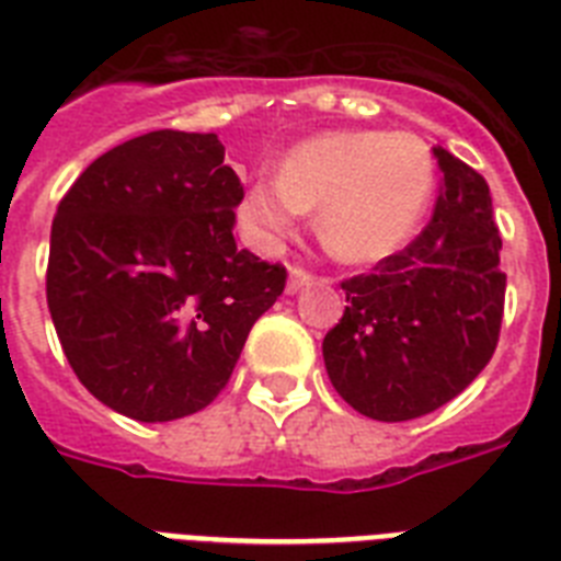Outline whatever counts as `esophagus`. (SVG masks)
<instances>
[{"instance_id": "34e87169", "label": "esophagus", "mask_w": 561, "mask_h": 561, "mask_svg": "<svg viewBox=\"0 0 561 561\" xmlns=\"http://www.w3.org/2000/svg\"><path fill=\"white\" fill-rule=\"evenodd\" d=\"M313 282V273H308L305 267H290V276H288V294H296L299 288L310 285Z\"/></svg>"}]
</instances>
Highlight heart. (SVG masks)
Returning a JSON list of instances; mask_svg holds the SVG:
<instances>
[{
    "mask_svg": "<svg viewBox=\"0 0 561 561\" xmlns=\"http://www.w3.org/2000/svg\"><path fill=\"white\" fill-rule=\"evenodd\" d=\"M433 182L436 162L419 136L331 130L296 145L282 173H256L239 193L237 219L256 251L273 253L305 210L322 208L328 251L345 262H376L411 239Z\"/></svg>",
    "mask_w": 561,
    "mask_h": 561,
    "instance_id": "heart-1",
    "label": "heart"
}]
</instances>
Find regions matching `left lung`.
I'll list each match as a JSON object with an SVG mask.
<instances>
[{
	"instance_id": "left-lung-1",
	"label": "left lung",
	"mask_w": 561,
	"mask_h": 561,
	"mask_svg": "<svg viewBox=\"0 0 561 561\" xmlns=\"http://www.w3.org/2000/svg\"><path fill=\"white\" fill-rule=\"evenodd\" d=\"M442 185L404 251L342 282L347 308L322 342L333 388L376 422L436 411L491 362L505 313L502 239L488 182L433 148Z\"/></svg>"
}]
</instances>
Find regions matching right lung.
Instances as JSON below:
<instances>
[{
    "label": "right lung",
    "mask_w": 561,
    "mask_h": 561,
    "mask_svg": "<svg viewBox=\"0 0 561 561\" xmlns=\"http://www.w3.org/2000/svg\"><path fill=\"white\" fill-rule=\"evenodd\" d=\"M216 134L150 130L93 159L50 228L48 308L79 382L136 422L208 408L288 271L239 251Z\"/></svg>",
    "instance_id": "obj_1"
}]
</instances>
